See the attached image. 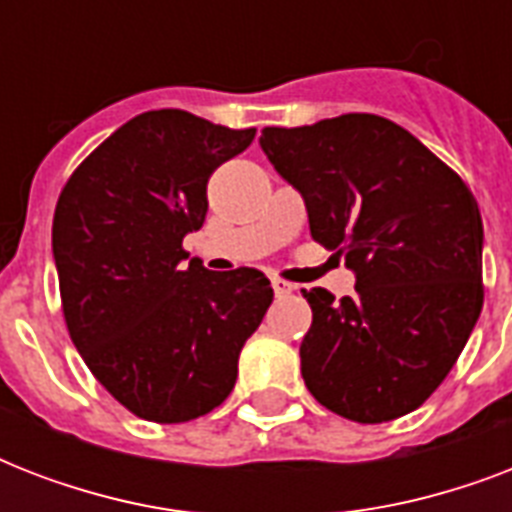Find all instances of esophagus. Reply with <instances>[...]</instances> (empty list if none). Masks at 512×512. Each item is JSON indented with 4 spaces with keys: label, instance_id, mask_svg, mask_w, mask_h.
Wrapping results in <instances>:
<instances>
[{
    "label": "esophagus",
    "instance_id": "esophagus-1",
    "mask_svg": "<svg viewBox=\"0 0 512 512\" xmlns=\"http://www.w3.org/2000/svg\"><path fill=\"white\" fill-rule=\"evenodd\" d=\"M271 284H273V292H276V295H292V292H295V287H292V284L284 279H273Z\"/></svg>",
    "mask_w": 512,
    "mask_h": 512
}]
</instances>
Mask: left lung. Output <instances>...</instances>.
<instances>
[{
  "label": "left lung",
  "instance_id": "1",
  "mask_svg": "<svg viewBox=\"0 0 512 512\" xmlns=\"http://www.w3.org/2000/svg\"><path fill=\"white\" fill-rule=\"evenodd\" d=\"M260 148L345 257L356 295L303 289L313 324L300 369L340 417L388 422L444 382L484 305V223L473 193L412 132L374 114L265 127Z\"/></svg>",
  "mask_w": 512,
  "mask_h": 512
}]
</instances>
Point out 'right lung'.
<instances>
[{
  "mask_svg": "<svg viewBox=\"0 0 512 512\" xmlns=\"http://www.w3.org/2000/svg\"><path fill=\"white\" fill-rule=\"evenodd\" d=\"M252 140L255 130L180 108L146 111L60 191L52 257L68 335L95 380L143 420L188 422L223 404L273 300L255 268L207 271L183 249L207 217L209 175Z\"/></svg>",
  "mask_w": 512,
  "mask_h": 512,
  "instance_id": "right-lung-1",
  "label": "right lung"
}]
</instances>
